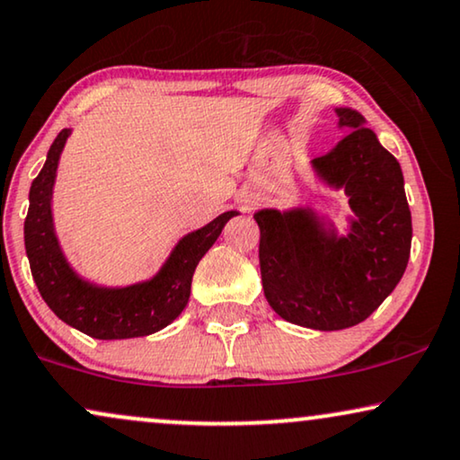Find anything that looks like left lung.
I'll use <instances>...</instances> for the list:
<instances>
[{
	"label": "left lung",
	"mask_w": 460,
	"mask_h": 460,
	"mask_svg": "<svg viewBox=\"0 0 460 460\" xmlns=\"http://www.w3.org/2000/svg\"><path fill=\"white\" fill-rule=\"evenodd\" d=\"M334 111L347 137L311 159V168L349 198L345 231L309 206L254 212L269 305L286 322L323 332L351 328L376 311L400 284L412 243L400 162L364 126L362 113Z\"/></svg>",
	"instance_id": "left-lung-1"
}]
</instances>
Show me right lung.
Segmentation results:
<instances>
[{"mask_svg": "<svg viewBox=\"0 0 460 460\" xmlns=\"http://www.w3.org/2000/svg\"><path fill=\"white\" fill-rule=\"evenodd\" d=\"M69 137L71 128L58 132L48 151L44 168L29 191L24 248L41 298L60 320L92 339L118 341L157 332L172 323L187 307L195 267L218 240L226 220L240 212H223L198 231L181 237L151 279L121 288L98 286L84 279L60 248L52 214L60 153Z\"/></svg>", "mask_w": 460, "mask_h": 460, "instance_id": "right-lung-1", "label": "right lung"}]
</instances>
